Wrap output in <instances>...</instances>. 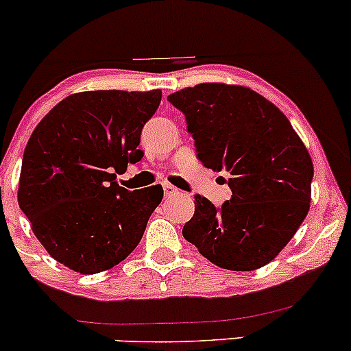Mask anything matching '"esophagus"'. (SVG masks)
<instances>
[{"instance_id":"obj_1","label":"esophagus","mask_w":351,"mask_h":351,"mask_svg":"<svg viewBox=\"0 0 351 351\" xmlns=\"http://www.w3.org/2000/svg\"><path fill=\"white\" fill-rule=\"evenodd\" d=\"M163 195H165V198H171V196L178 195V189H176L170 183H165L163 184Z\"/></svg>"}]
</instances>
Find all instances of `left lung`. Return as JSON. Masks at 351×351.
Wrapping results in <instances>:
<instances>
[{"instance_id": "1", "label": "left lung", "mask_w": 351, "mask_h": 351, "mask_svg": "<svg viewBox=\"0 0 351 351\" xmlns=\"http://www.w3.org/2000/svg\"><path fill=\"white\" fill-rule=\"evenodd\" d=\"M186 117L198 158L229 176L216 209L195 196L183 237L209 263L256 271L279 256L307 216L313 163L289 119L252 88L204 82L168 95Z\"/></svg>"}]
</instances>
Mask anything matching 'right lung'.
Here are the masks:
<instances>
[{
    "label": "right lung",
    "instance_id": "right-lung-1",
    "mask_svg": "<svg viewBox=\"0 0 351 351\" xmlns=\"http://www.w3.org/2000/svg\"><path fill=\"white\" fill-rule=\"evenodd\" d=\"M162 90H87L52 107L23 155L18 203L52 259L80 274L120 264L138 245L160 184L128 191L115 171L142 160L143 125Z\"/></svg>",
    "mask_w": 351,
    "mask_h": 351
}]
</instances>
